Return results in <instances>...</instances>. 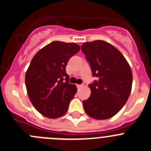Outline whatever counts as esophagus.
<instances>
[{"instance_id": "34e87169", "label": "esophagus", "mask_w": 151, "mask_h": 151, "mask_svg": "<svg viewBox=\"0 0 151 151\" xmlns=\"http://www.w3.org/2000/svg\"><path fill=\"white\" fill-rule=\"evenodd\" d=\"M83 84H77V87H78V89H79V88H81V87H83Z\"/></svg>"}]
</instances>
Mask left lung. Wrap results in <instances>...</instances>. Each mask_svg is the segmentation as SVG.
<instances>
[{
	"instance_id": "8db88e82",
	"label": "left lung",
	"mask_w": 151,
	"mask_h": 151,
	"mask_svg": "<svg viewBox=\"0 0 151 151\" xmlns=\"http://www.w3.org/2000/svg\"><path fill=\"white\" fill-rule=\"evenodd\" d=\"M81 50L93 76L99 78L89 84L91 94L83 101L84 110L95 119H110L128 99L133 82L131 69L119 50L104 41L84 43Z\"/></svg>"
}]
</instances>
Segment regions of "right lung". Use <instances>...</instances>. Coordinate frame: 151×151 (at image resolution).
Listing matches in <instances>:
<instances>
[{"instance_id":"1","label":"right lung","mask_w":151,"mask_h":151,"mask_svg":"<svg viewBox=\"0 0 151 151\" xmlns=\"http://www.w3.org/2000/svg\"><path fill=\"white\" fill-rule=\"evenodd\" d=\"M79 50L76 43L52 41L32 59L26 73V87L32 105L43 116L55 119L67 113L77 88L69 83L66 66Z\"/></svg>"}]
</instances>
